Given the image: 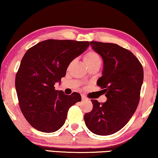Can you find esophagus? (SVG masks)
<instances>
[{
  "label": "esophagus",
  "instance_id": "1",
  "mask_svg": "<svg viewBox=\"0 0 158 158\" xmlns=\"http://www.w3.org/2000/svg\"><path fill=\"white\" fill-rule=\"evenodd\" d=\"M88 98H87V97H85V95H81V100H82V101H86V100H87Z\"/></svg>",
  "mask_w": 158,
  "mask_h": 158
}]
</instances>
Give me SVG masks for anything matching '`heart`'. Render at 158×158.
<instances>
[{"label": "heart", "instance_id": "1", "mask_svg": "<svg viewBox=\"0 0 158 158\" xmlns=\"http://www.w3.org/2000/svg\"><path fill=\"white\" fill-rule=\"evenodd\" d=\"M84 62L87 65V66L88 67L89 65L95 64L101 65L102 60H101V56L96 52L89 51L84 56Z\"/></svg>", "mask_w": 158, "mask_h": 158}]
</instances>
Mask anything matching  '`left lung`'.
<instances>
[{
  "label": "left lung",
  "mask_w": 158,
  "mask_h": 158,
  "mask_svg": "<svg viewBox=\"0 0 158 158\" xmlns=\"http://www.w3.org/2000/svg\"><path fill=\"white\" fill-rule=\"evenodd\" d=\"M90 46L103 58L102 77L97 85L103 89L107 100L101 103L91 100L93 109L84 118L91 132L111 135L123 128L136 110L143 80V67L131 51L115 44L91 41Z\"/></svg>",
  "instance_id": "8db88e82"
}]
</instances>
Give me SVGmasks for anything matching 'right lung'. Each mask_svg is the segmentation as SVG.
I'll list each match as a JSON object with an SVG mask.
<instances>
[{
    "label": "right lung",
    "mask_w": 158,
    "mask_h": 158,
    "mask_svg": "<svg viewBox=\"0 0 158 158\" xmlns=\"http://www.w3.org/2000/svg\"><path fill=\"white\" fill-rule=\"evenodd\" d=\"M89 46V41L49 39L26 52L16 74L15 87L22 113L32 127L44 133L57 131L64 125L69 108L81 101L79 93L65 95L54 85Z\"/></svg>",
    "instance_id": "obj_1"
}]
</instances>
